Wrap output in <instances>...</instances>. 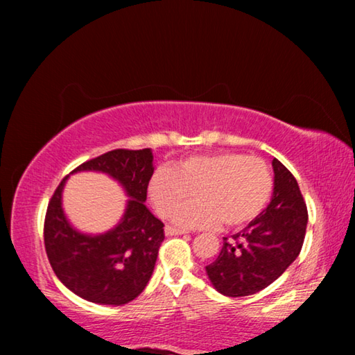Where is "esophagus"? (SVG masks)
<instances>
[{"mask_svg":"<svg viewBox=\"0 0 355 355\" xmlns=\"http://www.w3.org/2000/svg\"><path fill=\"white\" fill-rule=\"evenodd\" d=\"M166 235L167 236H180V235H184V230H180V228H173V227H166Z\"/></svg>","mask_w":355,"mask_h":355,"instance_id":"obj_1","label":"esophagus"}]
</instances>
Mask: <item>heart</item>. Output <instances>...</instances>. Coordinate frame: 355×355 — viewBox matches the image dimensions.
<instances>
[{"mask_svg":"<svg viewBox=\"0 0 355 355\" xmlns=\"http://www.w3.org/2000/svg\"><path fill=\"white\" fill-rule=\"evenodd\" d=\"M272 173L260 158L243 153L191 156L158 169L148 182V197L161 218H172L192 193L199 201L177 215L188 228H211L222 220L228 227L254 220L272 194Z\"/></svg>","mask_w":355,"mask_h":355,"instance_id":"b5f03b06","label":"heart"}]
</instances>
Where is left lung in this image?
Segmentation results:
<instances>
[{
    "label": "left lung",
    "instance_id": "obj_1",
    "mask_svg": "<svg viewBox=\"0 0 355 355\" xmlns=\"http://www.w3.org/2000/svg\"><path fill=\"white\" fill-rule=\"evenodd\" d=\"M274 189L269 205L232 239L205 268L216 291L250 296L277 280L302 249L309 214L293 173L272 159Z\"/></svg>",
    "mask_w": 355,
    "mask_h": 355
}]
</instances>
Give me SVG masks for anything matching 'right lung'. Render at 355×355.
Segmentation results:
<instances>
[{
  "label": "right lung",
  "instance_id": "right-lung-1",
  "mask_svg": "<svg viewBox=\"0 0 355 355\" xmlns=\"http://www.w3.org/2000/svg\"><path fill=\"white\" fill-rule=\"evenodd\" d=\"M153 171L152 148H119L71 172L106 173L128 197L117 224L97 235L80 232L64 213L69 177L58 186L45 216V250L58 279L76 296L94 304L123 305L147 286L164 241V224L144 205Z\"/></svg>",
  "mask_w": 355,
  "mask_h": 355
}]
</instances>
